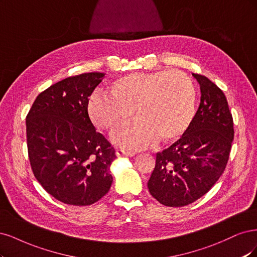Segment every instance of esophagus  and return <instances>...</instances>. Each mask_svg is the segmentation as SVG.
<instances>
[{
	"label": "esophagus",
	"instance_id": "obj_1",
	"mask_svg": "<svg viewBox=\"0 0 257 257\" xmlns=\"http://www.w3.org/2000/svg\"><path fill=\"white\" fill-rule=\"evenodd\" d=\"M137 153L134 151H130V150H126V148H118L116 151V156L117 157H121V156H128V157H132L135 156Z\"/></svg>",
	"mask_w": 257,
	"mask_h": 257
}]
</instances>
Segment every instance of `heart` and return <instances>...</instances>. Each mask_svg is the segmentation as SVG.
Returning <instances> with one entry per match:
<instances>
[{"instance_id":"1","label":"heart","mask_w":257,"mask_h":257,"mask_svg":"<svg viewBox=\"0 0 257 257\" xmlns=\"http://www.w3.org/2000/svg\"><path fill=\"white\" fill-rule=\"evenodd\" d=\"M110 94L95 93L88 102L94 125L115 131L130 117L136 121L114 136L122 146L138 150L155 143H170L183 136L194 118L196 88L179 70L131 73L112 81Z\"/></svg>"}]
</instances>
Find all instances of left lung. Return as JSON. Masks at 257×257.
<instances>
[{
    "mask_svg": "<svg viewBox=\"0 0 257 257\" xmlns=\"http://www.w3.org/2000/svg\"><path fill=\"white\" fill-rule=\"evenodd\" d=\"M201 102L181 138L156 156L148 180L150 193L160 204L183 207L209 191L224 172L234 139L233 117L225 95L201 74Z\"/></svg>",
    "mask_w": 257,
    "mask_h": 257,
    "instance_id": "left-lung-1",
    "label": "left lung"
}]
</instances>
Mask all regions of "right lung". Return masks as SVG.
<instances>
[{
  "instance_id": "obj_1",
  "label": "right lung",
  "mask_w": 257,
  "mask_h": 257,
  "mask_svg": "<svg viewBox=\"0 0 257 257\" xmlns=\"http://www.w3.org/2000/svg\"><path fill=\"white\" fill-rule=\"evenodd\" d=\"M103 72L66 78L40 93L27 116L31 167L38 183L68 205L96 203L111 188V164L116 158L96 131L88 101Z\"/></svg>"
}]
</instances>
